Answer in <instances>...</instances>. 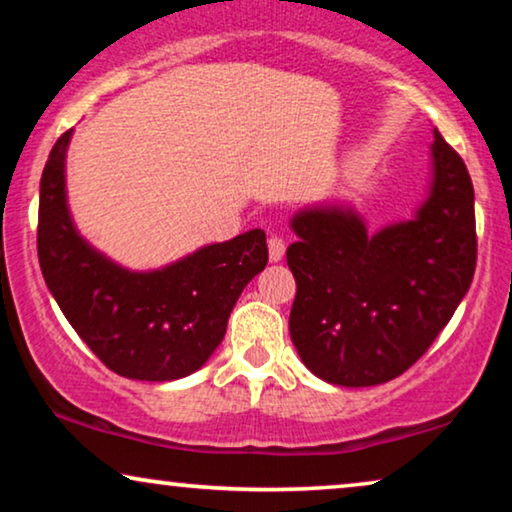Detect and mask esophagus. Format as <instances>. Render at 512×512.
<instances>
[{
	"instance_id": "34e87169",
	"label": "esophagus",
	"mask_w": 512,
	"mask_h": 512,
	"mask_svg": "<svg viewBox=\"0 0 512 512\" xmlns=\"http://www.w3.org/2000/svg\"><path fill=\"white\" fill-rule=\"evenodd\" d=\"M268 251H270V261H272V263L282 261L284 251H286V242H284L279 235H272L270 240H268Z\"/></svg>"
}]
</instances>
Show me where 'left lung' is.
Here are the masks:
<instances>
[{"mask_svg":"<svg viewBox=\"0 0 512 512\" xmlns=\"http://www.w3.org/2000/svg\"><path fill=\"white\" fill-rule=\"evenodd\" d=\"M296 277L289 331L321 380L373 387L403 375L433 345L473 282V184L436 130L433 186L412 221L368 235L349 209L314 207L291 221Z\"/></svg>","mask_w":512,"mask_h":512,"instance_id":"obj_1","label":"left lung"}]
</instances>
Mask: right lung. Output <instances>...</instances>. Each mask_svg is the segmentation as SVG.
<instances>
[{"instance_id": "obj_1", "label": "right lung", "mask_w": 512, "mask_h": 512, "mask_svg": "<svg viewBox=\"0 0 512 512\" xmlns=\"http://www.w3.org/2000/svg\"><path fill=\"white\" fill-rule=\"evenodd\" d=\"M48 153L39 186L37 254L46 286L93 354L130 380L170 382L205 363L251 277L268 263L263 230L212 244L158 272H128L76 235L65 200V151Z\"/></svg>"}]
</instances>
